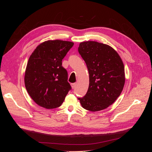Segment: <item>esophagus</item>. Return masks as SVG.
<instances>
[{"label": "esophagus", "mask_w": 152, "mask_h": 152, "mask_svg": "<svg viewBox=\"0 0 152 152\" xmlns=\"http://www.w3.org/2000/svg\"><path fill=\"white\" fill-rule=\"evenodd\" d=\"M71 86H72V89H75V86H76V84L75 83H72V84H71Z\"/></svg>", "instance_id": "esophagus-1"}]
</instances>
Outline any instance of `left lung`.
Returning <instances> with one entry per match:
<instances>
[{
  "mask_svg": "<svg viewBox=\"0 0 152 152\" xmlns=\"http://www.w3.org/2000/svg\"><path fill=\"white\" fill-rule=\"evenodd\" d=\"M79 53L87 65L89 85L82 107L91 112L108 108L117 99L125 84V72L118 54L110 45L95 41L81 42Z\"/></svg>",
  "mask_w": 152,
  "mask_h": 152,
  "instance_id": "8db88e82",
  "label": "left lung"
}]
</instances>
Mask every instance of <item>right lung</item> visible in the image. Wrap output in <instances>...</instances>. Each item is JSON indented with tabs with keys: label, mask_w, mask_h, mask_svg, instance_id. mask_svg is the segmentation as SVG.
Segmentation results:
<instances>
[{
	"label": "right lung",
	"mask_w": 152,
	"mask_h": 152,
	"mask_svg": "<svg viewBox=\"0 0 152 152\" xmlns=\"http://www.w3.org/2000/svg\"><path fill=\"white\" fill-rule=\"evenodd\" d=\"M73 45L69 41H45L30 56L25 70V87L40 107L47 109L60 107L72 89L62 59Z\"/></svg>",
	"instance_id": "add662e5"
}]
</instances>
